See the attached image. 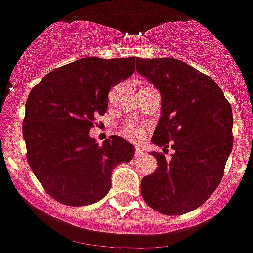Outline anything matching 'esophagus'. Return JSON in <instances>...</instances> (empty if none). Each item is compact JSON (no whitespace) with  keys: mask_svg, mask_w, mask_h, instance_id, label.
Returning <instances> with one entry per match:
<instances>
[{"mask_svg":"<svg viewBox=\"0 0 253 253\" xmlns=\"http://www.w3.org/2000/svg\"><path fill=\"white\" fill-rule=\"evenodd\" d=\"M142 154H144V149H141V147H136V149H135V157L141 156Z\"/></svg>","mask_w":253,"mask_h":253,"instance_id":"34e87169","label":"esophagus"}]
</instances>
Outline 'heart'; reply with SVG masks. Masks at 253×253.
<instances>
[{
  "label": "heart",
  "instance_id": "heart-1",
  "mask_svg": "<svg viewBox=\"0 0 253 253\" xmlns=\"http://www.w3.org/2000/svg\"><path fill=\"white\" fill-rule=\"evenodd\" d=\"M121 134L129 141L139 142L144 139L145 130L137 124L132 123V122H126L121 127Z\"/></svg>",
  "mask_w": 253,
  "mask_h": 253
}]
</instances>
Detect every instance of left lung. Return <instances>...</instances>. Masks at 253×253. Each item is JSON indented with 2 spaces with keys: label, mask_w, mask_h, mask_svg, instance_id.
<instances>
[{
  "label": "left lung",
  "mask_w": 253,
  "mask_h": 253,
  "mask_svg": "<svg viewBox=\"0 0 253 253\" xmlns=\"http://www.w3.org/2000/svg\"><path fill=\"white\" fill-rule=\"evenodd\" d=\"M136 70L161 93V118L151 141L174 150L169 161L151 152L159 167L142 178L141 196L161 214H186L221 182L234 144L231 106L211 77L181 60L137 57Z\"/></svg>",
  "instance_id": "8db88e82"
}]
</instances>
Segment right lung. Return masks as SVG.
Segmentation results:
<instances>
[{
  "instance_id": "add662e5",
  "label": "right lung",
  "mask_w": 253,
  "mask_h": 253,
  "mask_svg": "<svg viewBox=\"0 0 253 253\" xmlns=\"http://www.w3.org/2000/svg\"><path fill=\"white\" fill-rule=\"evenodd\" d=\"M134 71L135 57H82L32 88L23 119L27 161L55 201L71 207L101 201L111 189L113 167L131 161V144L113 135L99 145L89 130L94 117L107 112L112 87Z\"/></svg>"
}]
</instances>
